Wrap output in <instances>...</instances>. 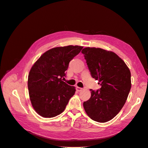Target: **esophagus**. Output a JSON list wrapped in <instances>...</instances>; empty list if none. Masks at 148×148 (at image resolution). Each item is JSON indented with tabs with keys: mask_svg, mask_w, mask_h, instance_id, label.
Here are the masks:
<instances>
[{
	"mask_svg": "<svg viewBox=\"0 0 148 148\" xmlns=\"http://www.w3.org/2000/svg\"><path fill=\"white\" fill-rule=\"evenodd\" d=\"M76 90H77V91L80 92V91H81V90H82V88H79V87H76Z\"/></svg>",
	"mask_w": 148,
	"mask_h": 148,
	"instance_id": "34e87169",
	"label": "esophagus"
}]
</instances>
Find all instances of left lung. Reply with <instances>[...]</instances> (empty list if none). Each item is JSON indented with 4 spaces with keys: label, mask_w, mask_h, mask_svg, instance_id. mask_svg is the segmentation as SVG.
Segmentation results:
<instances>
[{
    "label": "left lung",
    "mask_w": 148,
    "mask_h": 148,
    "mask_svg": "<svg viewBox=\"0 0 148 148\" xmlns=\"http://www.w3.org/2000/svg\"><path fill=\"white\" fill-rule=\"evenodd\" d=\"M84 55L91 76L99 81L100 89H90L91 96L83 103L90 119L106 123L113 119L123 108L131 88V72L114 52L101 48L86 47Z\"/></svg>",
    "instance_id": "obj_1"
}]
</instances>
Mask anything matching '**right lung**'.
I'll list each match as a JSON object with an SVG mask.
<instances>
[{
    "label": "right lung",
    "mask_w": 148,
    "mask_h": 148,
    "mask_svg": "<svg viewBox=\"0 0 148 148\" xmlns=\"http://www.w3.org/2000/svg\"><path fill=\"white\" fill-rule=\"evenodd\" d=\"M83 47L68 45L52 48L44 52L30 70L28 89L36 112L44 117H53L66 109L75 87L62 80L71 60Z\"/></svg>",
    "instance_id": "add662e5"
}]
</instances>
